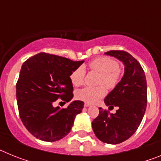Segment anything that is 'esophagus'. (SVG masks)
Wrapping results in <instances>:
<instances>
[{
  "label": "esophagus",
  "mask_w": 161,
  "mask_h": 161,
  "mask_svg": "<svg viewBox=\"0 0 161 161\" xmlns=\"http://www.w3.org/2000/svg\"><path fill=\"white\" fill-rule=\"evenodd\" d=\"M84 106H85V107H89V106H91V104H90V103H88V102H85V105H84Z\"/></svg>",
  "instance_id": "34e87169"
}]
</instances>
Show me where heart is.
Masks as SVG:
<instances>
[{
	"label": "heart",
	"instance_id": "obj_1",
	"mask_svg": "<svg viewBox=\"0 0 161 161\" xmlns=\"http://www.w3.org/2000/svg\"><path fill=\"white\" fill-rule=\"evenodd\" d=\"M91 70L100 72L99 84H104L108 89H114L120 80V70L116 60L106 56L98 57L89 64ZM71 80L75 86H80L85 83V70L83 67H79L71 74ZM106 95L104 86L85 87L76 92V97L79 100L88 103H95Z\"/></svg>",
	"mask_w": 161,
	"mask_h": 161
}]
</instances>
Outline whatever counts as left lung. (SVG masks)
<instances>
[{"label": "left lung", "mask_w": 161, "mask_h": 161, "mask_svg": "<svg viewBox=\"0 0 161 161\" xmlns=\"http://www.w3.org/2000/svg\"><path fill=\"white\" fill-rule=\"evenodd\" d=\"M105 54L123 62L124 75L104 99L107 106H117L116 113L109 114L99 108L92 127L101 141L118 144L128 139L141 123L147 107V81L140 64L128 52L109 51Z\"/></svg>", "instance_id": "left-lung-1"}]
</instances>
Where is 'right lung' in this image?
I'll return each mask as SVG.
<instances>
[{
  "instance_id": "right-lung-1",
  "label": "right lung",
  "mask_w": 161,
  "mask_h": 161,
  "mask_svg": "<svg viewBox=\"0 0 161 161\" xmlns=\"http://www.w3.org/2000/svg\"><path fill=\"white\" fill-rule=\"evenodd\" d=\"M83 63L44 52L23 63L16 85L18 111L25 128L37 139L57 141L70 132L84 102L73 101L63 109L52 103L58 98L72 100L70 76Z\"/></svg>"
}]
</instances>
